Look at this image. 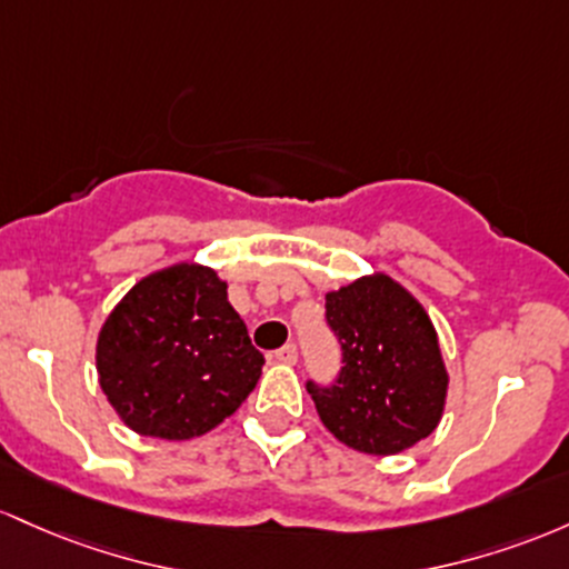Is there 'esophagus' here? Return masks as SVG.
Listing matches in <instances>:
<instances>
[{"instance_id": "obj_1", "label": "esophagus", "mask_w": 569, "mask_h": 569, "mask_svg": "<svg viewBox=\"0 0 569 569\" xmlns=\"http://www.w3.org/2000/svg\"><path fill=\"white\" fill-rule=\"evenodd\" d=\"M271 357L277 362H287V366H292V362H298V347L296 343H284V347L277 349Z\"/></svg>"}]
</instances>
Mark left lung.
<instances>
[{"label":"left lung","instance_id":"8db88e82","mask_svg":"<svg viewBox=\"0 0 569 569\" xmlns=\"http://www.w3.org/2000/svg\"><path fill=\"white\" fill-rule=\"evenodd\" d=\"M341 343L333 385L306 381L319 419L349 449L398 455L436 430L449 373L422 303L385 273L325 296Z\"/></svg>","mask_w":569,"mask_h":569}]
</instances>
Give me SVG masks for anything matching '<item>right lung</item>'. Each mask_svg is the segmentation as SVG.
<instances>
[{
    "label": "right lung",
    "instance_id": "obj_1",
    "mask_svg": "<svg viewBox=\"0 0 569 569\" xmlns=\"http://www.w3.org/2000/svg\"><path fill=\"white\" fill-rule=\"evenodd\" d=\"M263 355L212 268L180 263L129 290L99 333L96 370L118 417L139 436H203L247 400Z\"/></svg>",
    "mask_w": 569,
    "mask_h": 569
}]
</instances>
